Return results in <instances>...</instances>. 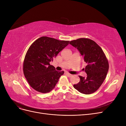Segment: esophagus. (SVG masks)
Here are the masks:
<instances>
[{"label": "esophagus", "mask_w": 126, "mask_h": 126, "mask_svg": "<svg viewBox=\"0 0 126 126\" xmlns=\"http://www.w3.org/2000/svg\"><path fill=\"white\" fill-rule=\"evenodd\" d=\"M66 75L68 76V77H71V76H72L71 74H69V73H68V72H66Z\"/></svg>", "instance_id": "obj_1"}]
</instances>
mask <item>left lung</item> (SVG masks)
<instances>
[{"label": "left lung", "mask_w": 126, "mask_h": 126, "mask_svg": "<svg viewBox=\"0 0 126 126\" xmlns=\"http://www.w3.org/2000/svg\"><path fill=\"white\" fill-rule=\"evenodd\" d=\"M69 44L78 49L87 63L83 68L86 77L79 76L80 81L74 85V87L82 94H93L105 80L109 69L108 60L101 47L92 40L79 38L71 41Z\"/></svg>", "instance_id": "1"}]
</instances>
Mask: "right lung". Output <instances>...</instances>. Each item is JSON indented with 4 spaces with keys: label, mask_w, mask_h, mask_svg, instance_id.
Returning a JSON list of instances; mask_svg holds the SVG:
<instances>
[{
    "label": "right lung",
    "mask_w": 126,
    "mask_h": 126,
    "mask_svg": "<svg viewBox=\"0 0 126 126\" xmlns=\"http://www.w3.org/2000/svg\"><path fill=\"white\" fill-rule=\"evenodd\" d=\"M69 42L41 37L30 46L25 57L23 71L27 80L33 89L47 93L55 87L64 71L56 70L49 63Z\"/></svg>",
    "instance_id": "obj_1"
}]
</instances>
